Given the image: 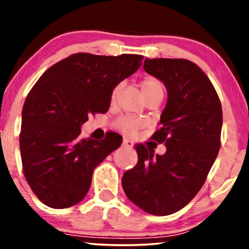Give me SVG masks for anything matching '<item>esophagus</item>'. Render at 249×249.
Wrapping results in <instances>:
<instances>
[{
  "mask_svg": "<svg viewBox=\"0 0 249 249\" xmlns=\"http://www.w3.org/2000/svg\"><path fill=\"white\" fill-rule=\"evenodd\" d=\"M132 145H133V142H131L130 139H127V138L123 139V146H125V147H132Z\"/></svg>",
  "mask_w": 249,
  "mask_h": 249,
  "instance_id": "34e87169",
  "label": "esophagus"
}]
</instances>
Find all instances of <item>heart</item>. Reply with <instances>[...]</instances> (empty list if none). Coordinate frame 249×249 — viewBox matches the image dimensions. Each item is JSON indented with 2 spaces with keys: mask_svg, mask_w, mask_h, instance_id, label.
Returning <instances> with one entry per match:
<instances>
[{
  "mask_svg": "<svg viewBox=\"0 0 249 249\" xmlns=\"http://www.w3.org/2000/svg\"><path fill=\"white\" fill-rule=\"evenodd\" d=\"M122 88V84H117L115 88H113L112 92H111V99H115L117 93H118L119 89ZM142 88V97L151 96V95H162L164 96L165 88L162 85V83L159 81V79L154 78V77H146L144 78L141 83ZM117 128L123 131L125 133H132L137 127H138V122L136 119L130 118V117H124V118L118 119L116 122Z\"/></svg>",
  "mask_w": 249,
  "mask_h": 249,
  "instance_id": "heart-1",
  "label": "heart"
}]
</instances>
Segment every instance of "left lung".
<instances>
[{
  "label": "left lung",
  "instance_id": "1",
  "mask_svg": "<svg viewBox=\"0 0 249 249\" xmlns=\"http://www.w3.org/2000/svg\"><path fill=\"white\" fill-rule=\"evenodd\" d=\"M144 70L164 83L167 103L152 136L166 152L137 144L138 162L123 176L125 194L148 214L168 215L192 200L219 153L222 110L215 89L187 59L146 58Z\"/></svg>",
  "mask_w": 249,
  "mask_h": 249
}]
</instances>
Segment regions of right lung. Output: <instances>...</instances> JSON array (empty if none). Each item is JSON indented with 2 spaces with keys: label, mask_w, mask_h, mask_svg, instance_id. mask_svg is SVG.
I'll list each match as a JSON object with an SVG mask.
<instances>
[{
  "label": "right lung",
  "mask_w": 249,
  "mask_h": 249,
  "mask_svg": "<svg viewBox=\"0 0 249 249\" xmlns=\"http://www.w3.org/2000/svg\"><path fill=\"white\" fill-rule=\"evenodd\" d=\"M142 56L79 53L45 71L25 98L19 134L23 173L44 205H77L91 186L93 170L121 146L110 133L103 141L79 139L93 113H105L117 84L141 68Z\"/></svg>",
  "instance_id": "1"
}]
</instances>
